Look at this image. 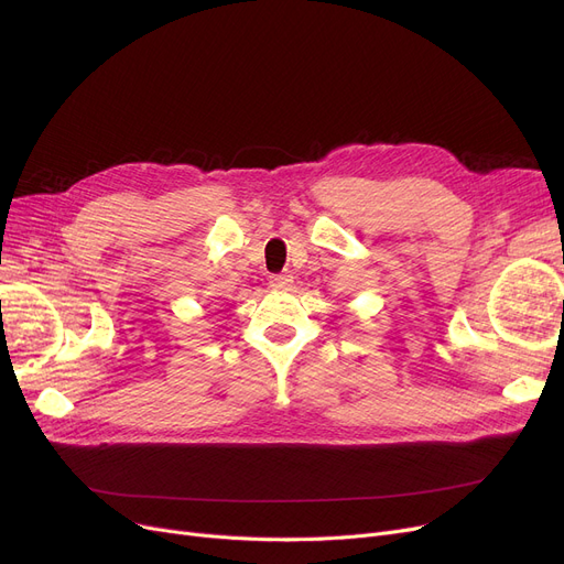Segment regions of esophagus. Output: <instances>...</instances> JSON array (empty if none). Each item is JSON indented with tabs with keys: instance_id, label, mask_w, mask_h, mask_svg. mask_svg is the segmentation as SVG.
Returning a JSON list of instances; mask_svg holds the SVG:
<instances>
[{
	"instance_id": "esophagus-1",
	"label": "esophagus",
	"mask_w": 564,
	"mask_h": 564,
	"mask_svg": "<svg viewBox=\"0 0 564 564\" xmlns=\"http://www.w3.org/2000/svg\"><path fill=\"white\" fill-rule=\"evenodd\" d=\"M291 284H293V275H289V273L271 275V286H275V289H289Z\"/></svg>"
}]
</instances>
